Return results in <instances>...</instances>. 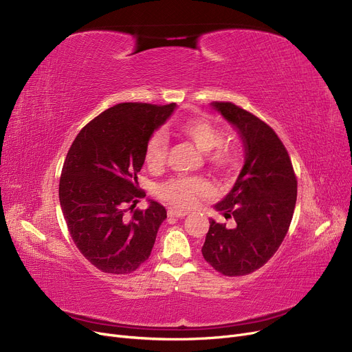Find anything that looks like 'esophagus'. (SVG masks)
Returning a JSON list of instances; mask_svg holds the SVG:
<instances>
[{
	"label": "esophagus",
	"instance_id": "esophagus-1",
	"mask_svg": "<svg viewBox=\"0 0 352 352\" xmlns=\"http://www.w3.org/2000/svg\"><path fill=\"white\" fill-rule=\"evenodd\" d=\"M187 216V211H181L177 208H170L168 210V217H175V219H182Z\"/></svg>",
	"mask_w": 352,
	"mask_h": 352
}]
</instances>
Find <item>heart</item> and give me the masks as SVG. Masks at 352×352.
Here are the masks:
<instances>
[{
	"label": "heart",
	"mask_w": 352,
	"mask_h": 352,
	"mask_svg": "<svg viewBox=\"0 0 352 352\" xmlns=\"http://www.w3.org/2000/svg\"><path fill=\"white\" fill-rule=\"evenodd\" d=\"M198 149L206 154V161L219 171H228L236 165L237 155L233 146L223 142V132L207 119H190L178 126ZM168 140L162 132L149 138L145 148V164L151 170H158L166 158ZM208 182L201 177H175L158 187V195L164 201L178 208H191L200 198L208 194Z\"/></svg>",
	"instance_id": "b5f03b06"
}]
</instances>
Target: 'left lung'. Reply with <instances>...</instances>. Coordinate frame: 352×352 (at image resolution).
<instances>
[{
	"label": "left lung",
	"instance_id": "8db88e82",
	"mask_svg": "<svg viewBox=\"0 0 352 352\" xmlns=\"http://www.w3.org/2000/svg\"><path fill=\"white\" fill-rule=\"evenodd\" d=\"M239 133L244 164L232 190L214 208L236 226L210 219L203 256L226 276H243L262 267L282 244L296 204L298 182L287 151L263 120L230 102H212Z\"/></svg>",
	"mask_w": 352,
	"mask_h": 352
}]
</instances>
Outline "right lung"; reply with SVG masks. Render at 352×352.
<instances>
[{
  "mask_svg": "<svg viewBox=\"0 0 352 352\" xmlns=\"http://www.w3.org/2000/svg\"><path fill=\"white\" fill-rule=\"evenodd\" d=\"M177 104L119 103L102 112L73 141L58 186L67 228L76 246L99 270L125 274L151 254L158 228L166 219L164 206L148 200L146 210L125 217L145 197L138 174L145 148Z\"/></svg>",
  "mask_w": 352,
  "mask_h": 352,
  "instance_id": "obj_1",
  "label": "right lung"
}]
</instances>
